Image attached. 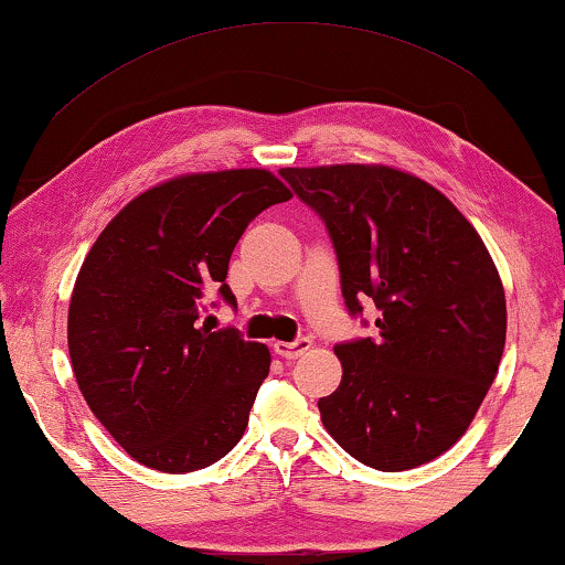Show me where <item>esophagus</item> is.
<instances>
[{"mask_svg":"<svg viewBox=\"0 0 565 565\" xmlns=\"http://www.w3.org/2000/svg\"><path fill=\"white\" fill-rule=\"evenodd\" d=\"M311 350V340H306V337H300L296 342H275V353L285 358V361H296L303 353H309Z\"/></svg>","mask_w":565,"mask_h":565,"instance_id":"esophagus-1","label":"esophagus"}]
</instances>
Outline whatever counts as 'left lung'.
I'll return each instance as SVG.
<instances>
[{
	"label": "left lung",
	"mask_w": 565,
	"mask_h": 565,
	"mask_svg": "<svg viewBox=\"0 0 565 565\" xmlns=\"http://www.w3.org/2000/svg\"><path fill=\"white\" fill-rule=\"evenodd\" d=\"M317 210L342 298H371L379 334L337 345L340 386L319 399L329 436L363 465L402 472L470 428L507 345L501 275L472 223L428 181L379 163L282 168Z\"/></svg>",
	"instance_id": "left-lung-1"
}]
</instances>
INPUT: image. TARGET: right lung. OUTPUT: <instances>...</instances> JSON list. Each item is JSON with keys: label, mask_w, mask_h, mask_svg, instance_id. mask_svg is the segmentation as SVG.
Wrapping results in <instances>:
<instances>
[{"label": "right lung", "mask_w": 565, "mask_h": 565, "mask_svg": "<svg viewBox=\"0 0 565 565\" xmlns=\"http://www.w3.org/2000/svg\"><path fill=\"white\" fill-rule=\"evenodd\" d=\"M292 192L265 168L184 173L135 196L106 225L70 300L72 371L87 407L139 465L194 472L248 426L269 350L200 324L246 225Z\"/></svg>", "instance_id": "1"}]
</instances>
